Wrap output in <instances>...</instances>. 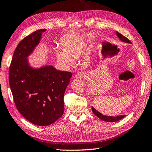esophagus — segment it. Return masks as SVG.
<instances>
[{
    "label": "esophagus",
    "mask_w": 152,
    "mask_h": 152,
    "mask_svg": "<svg viewBox=\"0 0 152 152\" xmlns=\"http://www.w3.org/2000/svg\"><path fill=\"white\" fill-rule=\"evenodd\" d=\"M86 76V74L83 72H79L77 73L75 75V78H78V79H82L84 78Z\"/></svg>",
    "instance_id": "obj_1"
}]
</instances>
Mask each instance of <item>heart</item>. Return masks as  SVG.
Returning a JSON list of instances; mask_svg holds the SVG:
<instances>
[{
	"instance_id": "b5f03b06",
	"label": "heart",
	"mask_w": 152,
	"mask_h": 152,
	"mask_svg": "<svg viewBox=\"0 0 152 152\" xmlns=\"http://www.w3.org/2000/svg\"><path fill=\"white\" fill-rule=\"evenodd\" d=\"M86 41V38L78 36L67 38L63 43L64 49L56 48L55 50V54L57 62L64 66L72 64L74 62L72 57H76L80 55Z\"/></svg>"
}]
</instances>
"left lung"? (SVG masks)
<instances>
[{
    "label": "left lung",
    "instance_id": "left-lung-1",
    "mask_svg": "<svg viewBox=\"0 0 152 152\" xmlns=\"http://www.w3.org/2000/svg\"><path fill=\"white\" fill-rule=\"evenodd\" d=\"M116 35L122 42H124L126 43H130V44H131V41H130L128 38L124 37L123 35H122L121 34L119 33L118 32H116ZM91 109H92V112H93V114H95L96 116H97L99 118H100L101 120H103V121H105V122H118V121H119V120H120L121 119L123 118L126 116V115H116V116H115V117L114 116H109V115L107 116V115H103L102 114H101L100 112H99L98 111L96 110L95 108H94L93 106H92V108H91Z\"/></svg>",
    "mask_w": 152,
    "mask_h": 152
}]
</instances>
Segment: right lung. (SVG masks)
Masks as SVG:
<instances>
[{
	"mask_svg": "<svg viewBox=\"0 0 152 152\" xmlns=\"http://www.w3.org/2000/svg\"><path fill=\"white\" fill-rule=\"evenodd\" d=\"M41 29L19 43L9 67V85L17 109L25 118L37 126H48L64 112V97L72 73L53 66L33 67L28 57L40 44Z\"/></svg>",
	"mask_w": 152,
	"mask_h": 152,
	"instance_id": "add662e5",
	"label": "right lung"
}]
</instances>
